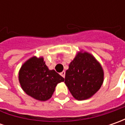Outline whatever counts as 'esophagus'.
I'll return each instance as SVG.
<instances>
[{
  "mask_svg": "<svg viewBox=\"0 0 125 125\" xmlns=\"http://www.w3.org/2000/svg\"><path fill=\"white\" fill-rule=\"evenodd\" d=\"M60 75L63 77V78H65V71H63V72H62L61 73H60Z\"/></svg>",
  "mask_w": 125,
  "mask_h": 125,
  "instance_id": "obj_1",
  "label": "esophagus"
}]
</instances>
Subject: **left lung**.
<instances>
[{
    "label": "left lung",
    "mask_w": 125,
    "mask_h": 125,
    "mask_svg": "<svg viewBox=\"0 0 125 125\" xmlns=\"http://www.w3.org/2000/svg\"><path fill=\"white\" fill-rule=\"evenodd\" d=\"M104 81L102 66L91 54L79 53L65 73V83L77 100L91 97L101 88Z\"/></svg>",
    "instance_id": "1"
}]
</instances>
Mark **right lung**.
<instances>
[{
	"label": "right lung",
	"instance_id": "right-lung-1",
	"mask_svg": "<svg viewBox=\"0 0 125 125\" xmlns=\"http://www.w3.org/2000/svg\"><path fill=\"white\" fill-rule=\"evenodd\" d=\"M19 80L23 91L34 99L46 101L53 93L56 85L64 78L55 70H49L43 58L32 57L22 65Z\"/></svg>",
	"mask_w": 125,
	"mask_h": 125
}]
</instances>
